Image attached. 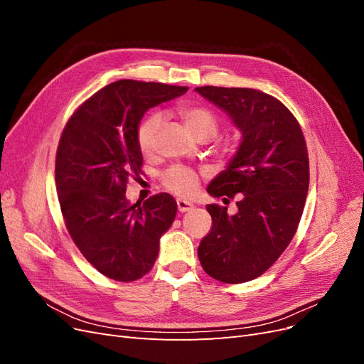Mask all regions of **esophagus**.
<instances>
[{"label": "esophagus", "instance_id": "esophagus-1", "mask_svg": "<svg viewBox=\"0 0 364 364\" xmlns=\"http://www.w3.org/2000/svg\"><path fill=\"white\" fill-rule=\"evenodd\" d=\"M176 202H178V209H179L181 213H186V211H190V209H193V208H194V205H193L191 202H188V200L178 199Z\"/></svg>", "mask_w": 364, "mask_h": 364}]
</instances>
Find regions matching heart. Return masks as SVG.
<instances>
[{
	"label": "heart",
	"mask_w": 364,
	"mask_h": 364,
	"mask_svg": "<svg viewBox=\"0 0 364 364\" xmlns=\"http://www.w3.org/2000/svg\"><path fill=\"white\" fill-rule=\"evenodd\" d=\"M179 115L185 121L186 127L191 134L200 141L214 138L220 127L218 117L205 106L199 105H183L179 109ZM162 126V115L159 112H150L141 119L136 129V144L144 155L150 153L156 147L158 132ZM162 183L176 194L190 196L196 191L199 178L197 173L186 167H171L162 174Z\"/></svg>",
	"instance_id": "obj_1"
}]
</instances>
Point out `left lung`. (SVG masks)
I'll return each instance as SVG.
<instances>
[{
  "label": "left lung",
  "instance_id": "left-lung-1",
  "mask_svg": "<svg viewBox=\"0 0 364 364\" xmlns=\"http://www.w3.org/2000/svg\"><path fill=\"white\" fill-rule=\"evenodd\" d=\"M196 92L225 111L241 132L235 156L208 185L213 197L238 211L208 205L213 228L197 249L214 279L240 284L255 279L287 249L301 222L310 183L302 129L277 98L250 87L200 86Z\"/></svg>",
  "mask_w": 364,
  "mask_h": 364
}]
</instances>
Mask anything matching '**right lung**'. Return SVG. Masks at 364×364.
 I'll list each match as a JSON object with an SVG mask.
<instances>
[{
    "mask_svg": "<svg viewBox=\"0 0 364 364\" xmlns=\"http://www.w3.org/2000/svg\"><path fill=\"white\" fill-rule=\"evenodd\" d=\"M186 91V86L118 80L87 98L62 132L56 186L65 225L82 255L114 281H136L151 270L159 240L178 213L167 193L132 205L126 185L141 174L136 129L142 117Z\"/></svg>",
    "mask_w": 364,
    "mask_h": 364,
    "instance_id": "add662e5",
    "label": "right lung"
}]
</instances>
